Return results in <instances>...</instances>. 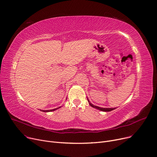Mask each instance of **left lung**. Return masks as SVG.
<instances>
[{
    "label": "left lung",
    "instance_id": "1",
    "mask_svg": "<svg viewBox=\"0 0 157 157\" xmlns=\"http://www.w3.org/2000/svg\"><path fill=\"white\" fill-rule=\"evenodd\" d=\"M87 100H88V102H89V105H90L92 107L95 108V109H98V110H101V111H104V112H110V111H111V110H114V109H116V108H102V107H98V106H95V105H93V104H92L90 101H89V100H88V98H87Z\"/></svg>",
    "mask_w": 157,
    "mask_h": 157
}]
</instances>
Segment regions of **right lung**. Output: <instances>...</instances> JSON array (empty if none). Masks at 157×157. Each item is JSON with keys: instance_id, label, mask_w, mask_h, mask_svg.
Segmentation results:
<instances>
[{"instance_id": "right-lung-1", "label": "right lung", "mask_w": 157, "mask_h": 157, "mask_svg": "<svg viewBox=\"0 0 157 157\" xmlns=\"http://www.w3.org/2000/svg\"><path fill=\"white\" fill-rule=\"evenodd\" d=\"M60 107H58V108H56V109H51V110H41L42 112H44V113H48V112H51V111H54V110H57V109H58L59 108H60Z\"/></svg>"}]
</instances>
